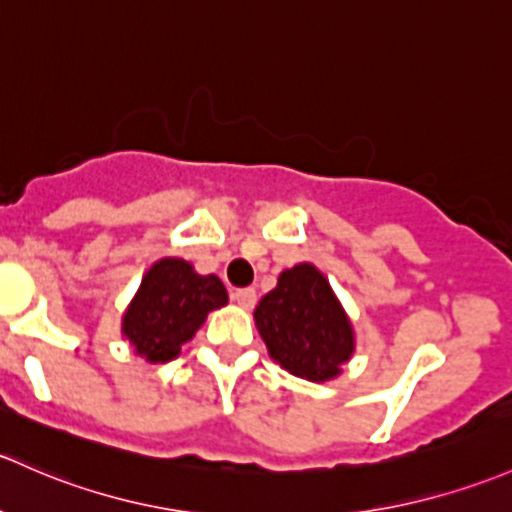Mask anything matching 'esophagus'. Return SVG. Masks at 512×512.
Listing matches in <instances>:
<instances>
[{"mask_svg": "<svg viewBox=\"0 0 512 512\" xmlns=\"http://www.w3.org/2000/svg\"><path fill=\"white\" fill-rule=\"evenodd\" d=\"M233 301L242 309H252L257 301V292L252 287H245V289H233Z\"/></svg>", "mask_w": 512, "mask_h": 512, "instance_id": "1", "label": "esophagus"}]
</instances>
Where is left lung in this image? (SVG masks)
Instances as JSON below:
<instances>
[{
	"instance_id": "obj_1",
	"label": "left lung",
	"mask_w": 512,
	"mask_h": 512,
	"mask_svg": "<svg viewBox=\"0 0 512 512\" xmlns=\"http://www.w3.org/2000/svg\"><path fill=\"white\" fill-rule=\"evenodd\" d=\"M267 351L297 378H336L353 353L351 321L316 267L297 265L255 309Z\"/></svg>"
}]
</instances>
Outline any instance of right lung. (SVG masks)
<instances>
[{"label":"right lung","instance_id":"1","mask_svg":"<svg viewBox=\"0 0 512 512\" xmlns=\"http://www.w3.org/2000/svg\"><path fill=\"white\" fill-rule=\"evenodd\" d=\"M228 304V292L215 274L201 277L184 260L157 262L125 314L122 331L139 355L152 363L176 358L211 309Z\"/></svg>","mask_w":512,"mask_h":512}]
</instances>
